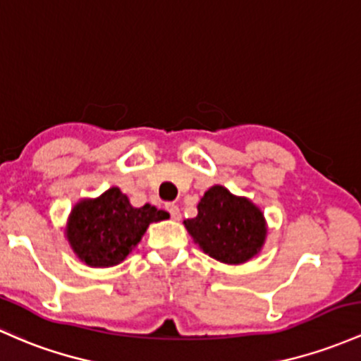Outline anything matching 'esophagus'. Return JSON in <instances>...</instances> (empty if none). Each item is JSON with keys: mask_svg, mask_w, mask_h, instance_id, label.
I'll return each mask as SVG.
<instances>
[{"mask_svg": "<svg viewBox=\"0 0 361 361\" xmlns=\"http://www.w3.org/2000/svg\"><path fill=\"white\" fill-rule=\"evenodd\" d=\"M165 208H166V212L170 213V216H172V220H180V210H179V207H177V204L169 203Z\"/></svg>", "mask_w": 361, "mask_h": 361, "instance_id": "34e87169", "label": "esophagus"}]
</instances>
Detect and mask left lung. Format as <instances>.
I'll return each mask as SVG.
<instances>
[{
	"label": "left lung",
	"mask_w": 361,
	"mask_h": 361,
	"mask_svg": "<svg viewBox=\"0 0 361 361\" xmlns=\"http://www.w3.org/2000/svg\"><path fill=\"white\" fill-rule=\"evenodd\" d=\"M184 227L203 253L227 265L257 257L269 232L262 208L219 184L201 196L197 215L184 220Z\"/></svg>",
	"instance_id": "obj_1"
}]
</instances>
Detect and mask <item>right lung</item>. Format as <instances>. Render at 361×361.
<instances>
[{
    "mask_svg": "<svg viewBox=\"0 0 361 361\" xmlns=\"http://www.w3.org/2000/svg\"><path fill=\"white\" fill-rule=\"evenodd\" d=\"M165 210L135 208L118 188L98 197H82L73 204L65 226V239L77 258L92 269L122 263L141 243L149 224L169 219Z\"/></svg>",
    "mask_w": 361,
    "mask_h": 361,
    "instance_id": "right-lung-1",
    "label": "right lung"
}]
</instances>
